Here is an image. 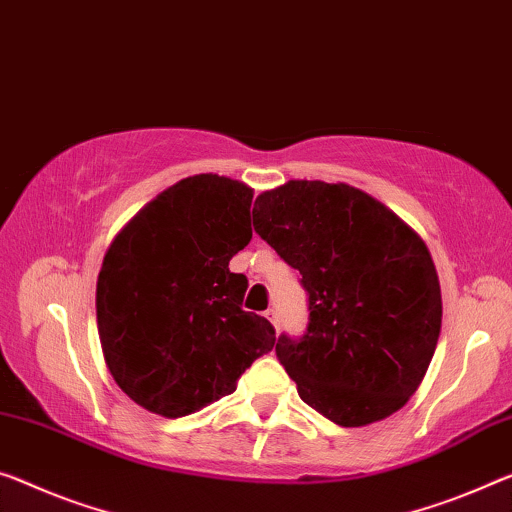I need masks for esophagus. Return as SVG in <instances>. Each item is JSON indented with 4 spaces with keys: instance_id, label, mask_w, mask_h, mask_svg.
Wrapping results in <instances>:
<instances>
[{
    "instance_id": "1",
    "label": "esophagus",
    "mask_w": 512,
    "mask_h": 512,
    "mask_svg": "<svg viewBox=\"0 0 512 512\" xmlns=\"http://www.w3.org/2000/svg\"><path fill=\"white\" fill-rule=\"evenodd\" d=\"M265 316H267V320L272 322V327H274V329H279V313H277V311L270 309V311L265 313Z\"/></svg>"
}]
</instances>
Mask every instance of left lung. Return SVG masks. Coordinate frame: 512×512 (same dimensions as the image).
I'll list each match as a JSON object with an SVG mask.
<instances>
[{"mask_svg":"<svg viewBox=\"0 0 512 512\" xmlns=\"http://www.w3.org/2000/svg\"><path fill=\"white\" fill-rule=\"evenodd\" d=\"M254 229L309 293L306 334L277 341L300 398L343 428L398 412L442 329V290L421 235L371 194L322 180L258 194Z\"/></svg>","mask_w":512,"mask_h":512,"instance_id":"obj_1","label":"left lung"}]
</instances>
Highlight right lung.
<instances>
[{
  "label": "right lung",
  "mask_w": 512,
  "mask_h": 512,
  "mask_svg": "<svg viewBox=\"0 0 512 512\" xmlns=\"http://www.w3.org/2000/svg\"><path fill=\"white\" fill-rule=\"evenodd\" d=\"M254 190L199 174L146 203L112 240L96 286L105 364L128 398L178 419L229 396L274 348V327L242 311L247 277L229 261L251 240Z\"/></svg>",
  "instance_id": "1"
}]
</instances>
